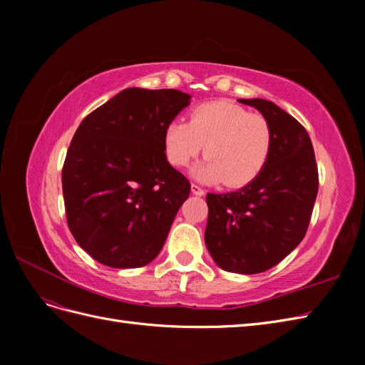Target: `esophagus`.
Instances as JSON below:
<instances>
[{"instance_id": "obj_1", "label": "esophagus", "mask_w": 365, "mask_h": 365, "mask_svg": "<svg viewBox=\"0 0 365 365\" xmlns=\"http://www.w3.org/2000/svg\"><path fill=\"white\" fill-rule=\"evenodd\" d=\"M192 193L193 195H196V196H202L205 192L201 189L200 185H196V184H192Z\"/></svg>"}]
</instances>
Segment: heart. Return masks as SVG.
Segmentation results:
<instances>
[{
	"mask_svg": "<svg viewBox=\"0 0 365 365\" xmlns=\"http://www.w3.org/2000/svg\"><path fill=\"white\" fill-rule=\"evenodd\" d=\"M204 146L207 158L193 168L195 178L242 187L257 178L269 158L271 125L260 114L216 101L193 108L189 123L173 120L164 129V153L175 168L189 165Z\"/></svg>",
	"mask_w": 365,
	"mask_h": 365,
	"instance_id": "obj_1",
	"label": "heart"
}]
</instances>
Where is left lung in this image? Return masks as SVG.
Wrapping results in <instances>:
<instances>
[{
	"mask_svg": "<svg viewBox=\"0 0 365 365\" xmlns=\"http://www.w3.org/2000/svg\"><path fill=\"white\" fill-rule=\"evenodd\" d=\"M269 121L272 146L256 180L236 192L207 193L205 245L219 268L259 274L303 240L318 193V169L306 129L275 103L239 98Z\"/></svg>",
	"mask_w": 365,
	"mask_h": 365,
	"instance_id": "left-lung-1",
	"label": "left lung"
}]
</instances>
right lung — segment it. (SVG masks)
<instances>
[{"label": "right lung", "instance_id": "1", "mask_svg": "<svg viewBox=\"0 0 365 365\" xmlns=\"http://www.w3.org/2000/svg\"><path fill=\"white\" fill-rule=\"evenodd\" d=\"M190 94L128 88L86 115L62 169L67 222L98 263L140 268L155 259L190 182L164 153V129Z\"/></svg>", "mask_w": 365, "mask_h": 365}]
</instances>
